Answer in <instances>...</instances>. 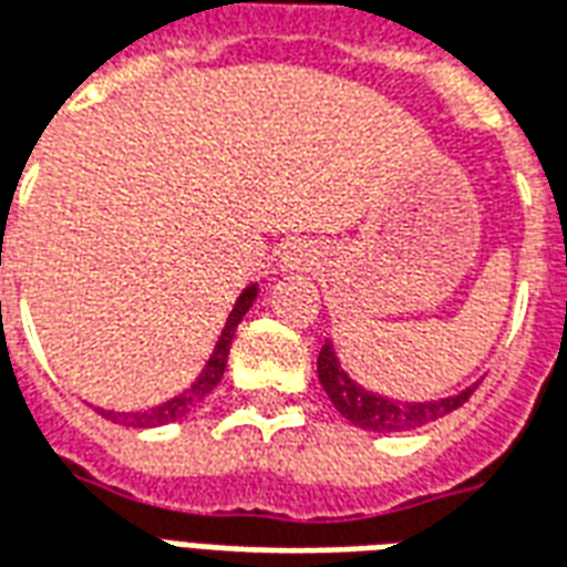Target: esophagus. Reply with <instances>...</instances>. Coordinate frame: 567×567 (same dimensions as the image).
<instances>
[{
	"instance_id": "esophagus-1",
	"label": "esophagus",
	"mask_w": 567,
	"mask_h": 567,
	"mask_svg": "<svg viewBox=\"0 0 567 567\" xmlns=\"http://www.w3.org/2000/svg\"><path fill=\"white\" fill-rule=\"evenodd\" d=\"M303 255H300V248H295V251H288V255H285V264H288V267H291V270H300V264H303Z\"/></svg>"
}]
</instances>
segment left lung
I'll return each instance as SVG.
<instances>
[{
    "mask_svg": "<svg viewBox=\"0 0 567 567\" xmlns=\"http://www.w3.org/2000/svg\"><path fill=\"white\" fill-rule=\"evenodd\" d=\"M319 380L324 392L331 398V404L340 410V416L349 419L352 425L364 427V431H377V434H392V431H410V427L427 425L434 419H443L474 394V389H464L455 398H443V401H431V404H398L380 394H370L358 389L355 382L340 370V361L333 355L331 346H321L319 352Z\"/></svg>",
    "mask_w": 567,
    "mask_h": 567,
    "instance_id": "obj_1",
    "label": "left lung"
}]
</instances>
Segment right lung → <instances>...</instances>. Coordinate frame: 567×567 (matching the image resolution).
I'll use <instances>...</instances> for the list:
<instances>
[{
	"label": "right lung",
	"instance_id": "right-lung-1",
	"mask_svg": "<svg viewBox=\"0 0 567 567\" xmlns=\"http://www.w3.org/2000/svg\"><path fill=\"white\" fill-rule=\"evenodd\" d=\"M255 295H258V288L251 285V288H246L243 295H239V300H236L234 312H230V319H227V324H224L221 337H218V346H215V352H212L209 364H206V370L199 373V380L187 389V392L175 394L173 401H166V404L154 406V410H145V413H105V416L112 419V422H121V425H130V427H157V425H169V422H178L182 416H187L194 406L206 398V394L221 382L224 377V368H227V355H230V340H234V331L236 324L243 321V316L248 312V307H251V300H255Z\"/></svg>",
	"mask_w": 567,
	"mask_h": 567
}]
</instances>
